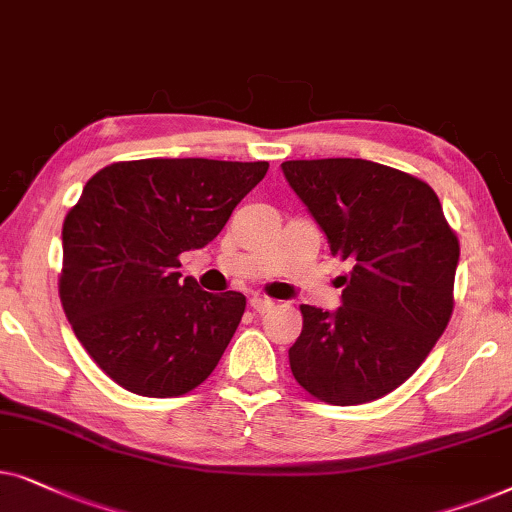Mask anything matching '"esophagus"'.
<instances>
[{
  "instance_id": "esophagus-1",
  "label": "esophagus",
  "mask_w": 512,
  "mask_h": 512,
  "mask_svg": "<svg viewBox=\"0 0 512 512\" xmlns=\"http://www.w3.org/2000/svg\"><path fill=\"white\" fill-rule=\"evenodd\" d=\"M250 306H252V311H255V313H269L276 306V302H274V299H269V297H252Z\"/></svg>"
}]
</instances>
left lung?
I'll return each mask as SVG.
<instances>
[{"instance_id": "8db88e82", "label": "left lung", "mask_w": 512, "mask_h": 512, "mask_svg": "<svg viewBox=\"0 0 512 512\" xmlns=\"http://www.w3.org/2000/svg\"><path fill=\"white\" fill-rule=\"evenodd\" d=\"M285 180L349 260L335 313L302 304L297 384L327 405H363L405 384L454 311L459 238L424 180L365 159L285 161Z\"/></svg>"}]
</instances>
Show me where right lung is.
Masks as SVG:
<instances>
[{"instance_id": "right-lung-1", "label": "right lung", "mask_w": 512, "mask_h": 512, "mask_svg": "<svg viewBox=\"0 0 512 512\" xmlns=\"http://www.w3.org/2000/svg\"><path fill=\"white\" fill-rule=\"evenodd\" d=\"M267 161H117L86 182L63 224L60 302L95 365L126 391L175 398L220 363L241 292L201 290L180 255L220 234Z\"/></svg>"}]
</instances>
